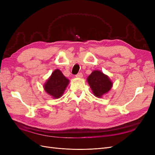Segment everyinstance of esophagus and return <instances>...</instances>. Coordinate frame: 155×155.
<instances>
[{"label": "esophagus", "instance_id": "esophagus-1", "mask_svg": "<svg viewBox=\"0 0 155 155\" xmlns=\"http://www.w3.org/2000/svg\"><path fill=\"white\" fill-rule=\"evenodd\" d=\"M76 77L78 78H81L83 77V74L81 72L78 73L77 75H76Z\"/></svg>", "mask_w": 155, "mask_h": 155}]
</instances>
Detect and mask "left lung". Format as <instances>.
I'll return each mask as SVG.
<instances>
[{
  "instance_id": "1",
  "label": "left lung",
  "mask_w": 155,
  "mask_h": 155,
  "mask_svg": "<svg viewBox=\"0 0 155 155\" xmlns=\"http://www.w3.org/2000/svg\"><path fill=\"white\" fill-rule=\"evenodd\" d=\"M87 81L96 97H100L110 91L112 83L109 77L101 71L94 70L87 78Z\"/></svg>"
}]
</instances>
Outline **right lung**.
Returning a JSON list of instances; mask_svg holds the SVG:
<instances>
[{
  "label": "right lung",
  "instance_id": "add662e5",
  "mask_svg": "<svg viewBox=\"0 0 155 155\" xmlns=\"http://www.w3.org/2000/svg\"><path fill=\"white\" fill-rule=\"evenodd\" d=\"M69 80L57 69L51 74L44 85L45 91L54 98H59L62 96L65 88L67 87Z\"/></svg>",
  "mask_w": 155,
  "mask_h": 155
}]
</instances>
